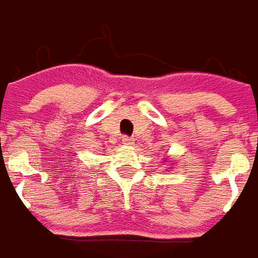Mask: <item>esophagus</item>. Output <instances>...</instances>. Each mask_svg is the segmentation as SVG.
I'll list each match as a JSON object with an SVG mask.
<instances>
[{"label": "esophagus", "mask_w": 258, "mask_h": 258, "mask_svg": "<svg viewBox=\"0 0 258 258\" xmlns=\"http://www.w3.org/2000/svg\"><path fill=\"white\" fill-rule=\"evenodd\" d=\"M122 143H124V145H131V139L127 137V136H124V137H122Z\"/></svg>", "instance_id": "1"}]
</instances>
